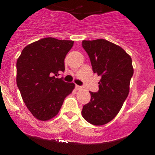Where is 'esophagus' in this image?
I'll use <instances>...</instances> for the list:
<instances>
[{"instance_id": "obj_1", "label": "esophagus", "mask_w": 155, "mask_h": 155, "mask_svg": "<svg viewBox=\"0 0 155 155\" xmlns=\"http://www.w3.org/2000/svg\"><path fill=\"white\" fill-rule=\"evenodd\" d=\"M76 89L77 90L81 89V86H79V85H76Z\"/></svg>"}]
</instances>
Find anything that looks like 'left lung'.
<instances>
[{
	"instance_id": "1",
	"label": "left lung",
	"mask_w": 155,
	"mask_h": 155,
	"mask_svg": "<svg viewBox=\"0 0 155 155\" xmlns=\"http://www.w3.org/2000/svg\"><path fill=\"white\" fill-rule=\"evenodd\" d=\"M92 71L101 80L99 89L82 109V116L94 126L108 124L116 117L128 96L134 74L132 59L124 49L103 39L82 41Z\"/></svg>"
}]
</instances>
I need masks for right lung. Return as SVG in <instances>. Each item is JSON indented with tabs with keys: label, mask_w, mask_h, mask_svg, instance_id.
Segmentation results:
<instances>
[{
	"label": "right lung",
	"mask_w": 155,
	"mask_h": 155,
	"mask_svg": "<svg viewBox=\"0 0 155 155\" xmlns=\"http://www.w3.org/2000/svg\"><path fill=\"white\" fill-rule=\"evenodd\" d=\"M74 41L44 38L23 49L16 64L17 85L28 110L42 121L59 113L64 100L74 88V83L58 78L64 59Z\"/></svg>",
	"instance_id": "add662e5"
}]
</instances>
